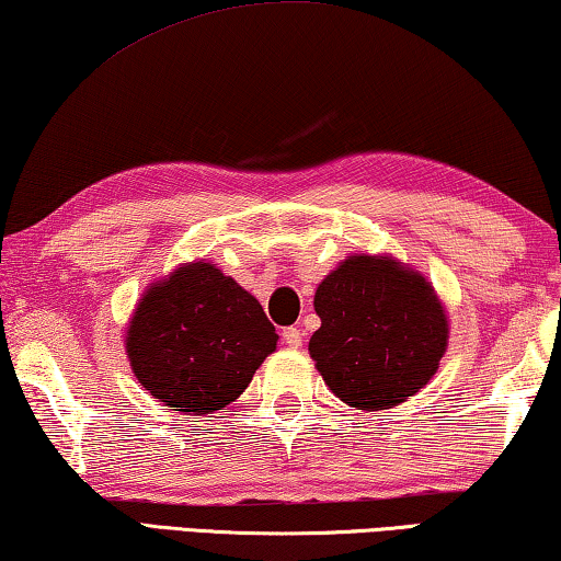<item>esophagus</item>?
Wrapping results in <instances>:
<instances>
[{"label": "esophagus", "instance_id": "obj_1", "mask_svg": "<svg viewBox=\"0 0 561 561\" xmlns=\"http://www.w3.org/2000/svg\"><path fill=\"white\" fill-rule=\"evenodd\" d=\"M282 340H284V345L291 347V350L302 347V332H299L297 328H287V330H284V332H282Z\"/></svg>", "mask_w": 561, "mask_h": 561}]
</instances>
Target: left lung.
<instances>
[{
	"instance_id": "obj_1",
	"label": "left lung",
	"mask_w": 561,
	"mask_h": 561,
	"mask_svg": "<svg viewBox=\"0 0 561 561\" xmlns=\"http://www.w3.org/2000/svg\"><path fill=\"white\" fill-rule=\"evenodd\" d=\"M309 357L342 403L388 411L436 375L448 314L421 272L388 254H353L314 291Z\"/></svg>"
}]
</instances>
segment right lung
<instances>
[{
    "label": "right lung",
    "instance_id": "1",
    "mask_svg": "<svg viewBox=\"0 0 561 561\" xmlns=\"http://www.w3.org/2000/svg\"><path fill=\"white\" fill-rule=\"evenodd\" d=\"M277 340L256 297L198 259L144 291L125 328V353L150 396L171 411L208 415L247 390Z\"/></svg>",
    "mask_w": 561,
    "mask_h": 561
}]
</instances>
